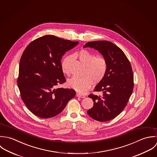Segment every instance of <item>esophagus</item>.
<instances>
[{"mask_svg":"<svg viewBox=\"0 0 157 157\" xmlns=\"http://www.w3.org/2000/svg\"><path fill=\"white\" fill-rule=\"evenodd\" d=\"M76 96H77L78 97H79V98H84L86 97L85 95L81 94H79V93H77V94H76Z\"/></svg>","mask_w":157,"mask_h":157,"instance_id":"34e87169","label":"esophagus"}]
</instances>
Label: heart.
I'll use <instances>...</instances> for the list:
<instances>
[{
  "label": "heart",
  "instance_id": "b5f03b06",
  "mask_svg": "<svg viewBox=\"0 0 157 157\" xmlns=\"http://www.w3.org/2000/svg\"><path fill=\"white\" fill-rule=\"evenodd\" d=\"M78 56L80 61L86 65L85 75L71 78L68 81V85L79 93H84L92 86L94 81V83H99L104 78L108 65L104 57L96 56L94 53L87 50L80 51ZM71 58V56L65 57L61 64L63 72L67 75H69L67 64Z\"/></svg>",
  "mask_w": 157,
  "mask_h": 157
}]
</instances>
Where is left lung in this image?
<instances>
[{
	"mask_svg": "<svg viewBox=\"0 0 157 157\" xmlns=\"http://www.w3.org/2000/svg\"><path fill=\"white\" fill-rule=\"evenodd\" d=\"M98 50L107 62V71L104 78L98 84L91 94L94 106L88 115L96 121L103 122L115 118L124 109L133 89V74L132 66L123 50L111 42L98 40L87 42L84 48Z\"/></svg>",
	"mask_w": 157,
	"mask_h": 157,
	"instance_id": "obj_1",
	"label": "left lung"
}]
</instances>
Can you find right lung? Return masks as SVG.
<instances>
[{
    "label": "right lung",
    "mask_w": 157,
    "mask_h": 157,
    "mask_svg": "<svg viewBox=\"0 0 157 157\" xmlns=\"http://www.w3.org/2000/svg\"><path fill=\"white\" fill-rule=\"evenodd\" d=\"M78 43L45 35L33 40L23 52L17 86L23 102L36 116L55 117L75 96L74 89L56 87L66 81L61 67L63 55Z\"/></svg>",
    "instance_id": "obj_1"
}]
</instances>
